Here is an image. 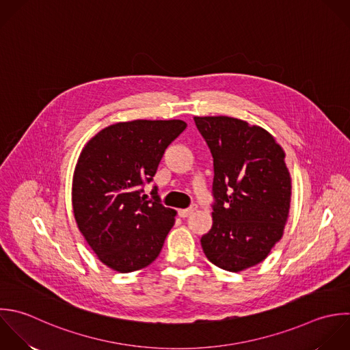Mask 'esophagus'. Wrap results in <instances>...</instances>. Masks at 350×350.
<instances>
[{"label": "esophagus", "mask_w": 350, "mask_h": 350, "mask_svg": "<svg viewBox=\"0 0 350 350\" xmlns=\"http://www.w3.org/2000/svg\"><path fill=\"white\" fill-rule=\"evenodd\" d=\"M196 208H198V206H196V204H192V206H189L188 208L178 210V215H180L181 218H187V217H189L191 214H193V213L196 211Z\"/></svg>", "instance_id": "1"}]
</instances>
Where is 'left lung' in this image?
Masks as SVG:
<instances>
[{
  "label": "left lung",
  "mask_w": 350,
  "mask_h": 350,
  "mask_svg": "<svg viewBox=\"0 0 350 350\" xmlns=\"http://www.w3.org/2000/svg\"><path fill=\"white\" fill-rule=\"evenodd\" d=\"M214 161L213 228L200 243L207 259L239 273L263 262L289 217L292 180L285 152L263 128L218 116L195 117Z\"/></svg>",
  "instance_id": "8db88e82"
}]
</instances>
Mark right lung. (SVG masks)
Masks as SVG:
<instances>
[{
    "label": "right lung",
    "instance_id": "right-lung-1",
    "mask_svg": "<svg viewBox=\"0 0 350 350\" xmlns=\"http://www.w3.org/2000/svg\"><path fill=\"white\" fill-rule=\"evenodd\" d=\"M187 128L181 120L117 122L81 150L72 184L79 230L99 260L118 273L151 265L174 225L176 211L161 204L157 187L146 200L167 146Z\"/></svg>",
    "mask_w": 350,
    "mask_h": 350
}]
</instances>
